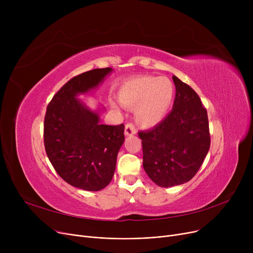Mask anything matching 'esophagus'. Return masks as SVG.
<instances>
[{
    "instance_id": "34e87169",
    "label": "esophagus",
    "mask_w": 253,
    "mask_h": 253,
    "mask_svg": "<svg viewBox=\"0 0 253 253\" xmlns=\"http://www.w3.org/2000/svg\"><path fill=\"white\" fill-rule=\"evenodd\" d=\"M136 133V128L133 123H128L125 126V135H133Z\"/></svg>"
}]
</instances>
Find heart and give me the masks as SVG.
Wrapping results in <instances>:
<instances>
[{
    "instance_id": "heart-1",
    "label": "heart",
    "mask_w": 253,
    "mask_h": 253,
    "mask_svg": "<svg viewBox=\"0 0 253 253\" xmlns=\"http://www.w3.org/2000/svg\"><path fill=\"white\" fill-rule=\"evenodd\" d=\"M174 85L166 77L138 76L120 86L117 97L124 108H136L137 122L153 126L166 116L174 97Z\"/></svg>"
}]
</instances>
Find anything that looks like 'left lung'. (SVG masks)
I'll return each instance as SVG.
<instances>
[{
    "label": "left lung",
    "instance_id": "obj_1",
    "mask_svg": "<svg viewBox=\"0 0 253 253\" xmlns=\"http://www.w3.org/2000/svg\"><path fill=\"white\" fill-rule=\"evenodd\" d=\"M176 93L172 111L153 128L139 131L142 165L159 187L191 180L210 148L207 111L188 84L173 76Z\"/></svg>",
    "mask_w": 253,
    "mask_h": 253
}]
</instances>
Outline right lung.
<instances>
[{
	"instance_id": "add662e5",
	"label": "right lung",
	"mask_w": 253,
	"mask_h": 253,
	"mask_svg": "<svg viewBox=\"0 0 253 253\" xmlns=\"http://www.w3.org/2000/svg\"><path fill=\"white\" fill-rule=\"evenodd\" d=\"M112 72L95 69L72 78L53 96L44 120L46 154L58 175L73 187L100 191L108 185L125 140L124 124L99 123V115L77 99Z\"/></svg>"
}]
</instances>
